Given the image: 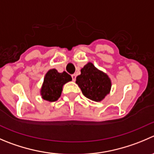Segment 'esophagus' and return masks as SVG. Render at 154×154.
I'll return each mask as SVG.
<instances>
[{"label":"esophagus","mask_w":154,"mask_h":154,"mask_svg":"<svg viewBox=\"0 0 154 154\" xmlns=\"http://www.w3.org/2000/svg\"><path fill=\"white\" fill-rule=\"evenodd\" d=\"M71 77H72L73 81H75V80H76V74H72V75H71Z\"/></svg>","instance_id":"obj_1"}]
</instances>
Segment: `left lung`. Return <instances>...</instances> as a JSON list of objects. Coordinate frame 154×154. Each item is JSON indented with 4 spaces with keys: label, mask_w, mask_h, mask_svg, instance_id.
I'll return each mask as SVG.
<instances>
[{
    "label": "left lung",
    "mask_w": 154,
    "mask_h": 154,
    "mask_svg": "<svg viewBox=\"0 0 154 154\" xmlns=\"http://www.w3.org/2000/svg\"><path fill=\"white\" fill-rule=\"evenodd\" d=\"M81 74L76 78L85 97L95 101H101L109 94L111 88V81L105 73L95 68L89 62L80 71Z\"/></svg>",
    "instance_id": "left-lung-1"
}]
</instances>
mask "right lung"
<instances>
[{
  "label": "right lung",
  "mask_w": 154,
  "mask_h": 154,
  "mask_svg": "<svg viewBox=\"0 0 154 154\" xmlns=\"http://www.w3.org/2000/svg\"><path fill=\"white\" fill-rule=\"evenodd\" d=\"M71 80V75L65 71L59 73L56 69L48 71L41 89L42 98L49 101H57L61 96L63 85Z\"/></svg>",
  "instance_id": "add662e5"
}]
</instances>
